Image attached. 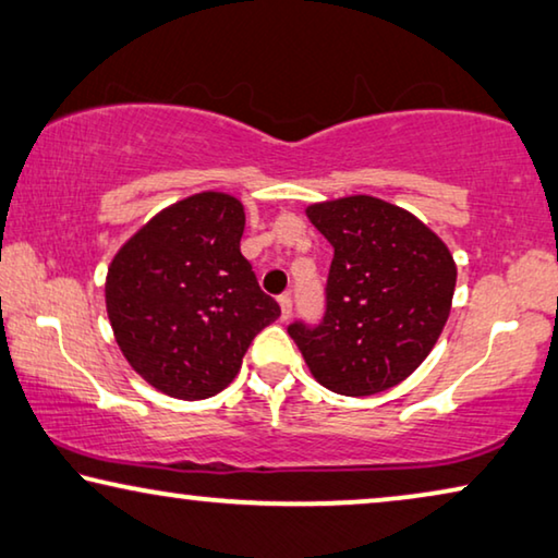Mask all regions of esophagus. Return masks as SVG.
I'll return each mask as SVG.
<instances>
[{"instance_id":"34e87169","label":"esophagus","mask_w":558,"mask_h":558,"mask_svg":"<svg viewBox=\"0 0 558 558\" xmlns=\"http://www.w3.org/2000/svg\"><path fill=\"white\" fill-rule=\"evenodd\" d=\"M279 304H281V319L292 317V294H281Z\"/></svg>"}]
</instances>
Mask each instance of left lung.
Instances as JSON below:
<instances>
[{"mask_svg": "<svg viewBox=\"0 0 558 558\" xmlns=\"http://www.w3.org/2000/svg\"><path fill=\"white\" fill-rule=\"evenodd\" d=\"M335 248L319 325L287 327L319 385L385 392L420 367L446 327L456 292L448 246L405 208L350 196L306 208Z\"/></svg>", "mask_w": 558, "mask_h": 558, "instance_id": "obj_1", "label": "left lung"}]
</instances>
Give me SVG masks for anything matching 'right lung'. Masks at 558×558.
Instances as JSON below:
<instances>
[{
  "label": "right lung",
  "mask_w": 558,
  "mask_h": 558,
  "mask_svg": "<svg viewBox=\"0 0 558 558\" xmlns=\"http://www.w3.org/2000/svg\"><path fill=\"white\" fill-rule=\"evenodd\" d=\"M244 223L229 193H196L153 216L110 264L105 304L118 347L171 398L221 392L252 339L279 319L241 254Z\"/></svg>",
  "instance_id": "add662e5"
}]
</instances>
